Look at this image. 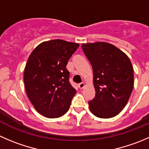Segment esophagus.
I'll list each match as a JSON object with an SVG mask.
<instances>
[{"label": "esophagus", "instance_id": "obj_1", "mask_svg": "<svg viewBox=\"0 0 149 149\" xmlns=\"http://www.w3.org/2000/svg\"><path fill=\"white\" fill-rule=\"evenodd\" d=\"M79 88H81H81H83L84 86H85V84L84 83V82H81V83H80L79 84Z\"/></svg>", "mask_w": 149, "mask_h": 149}]
</instances>
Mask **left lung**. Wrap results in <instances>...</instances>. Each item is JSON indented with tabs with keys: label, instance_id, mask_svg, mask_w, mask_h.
<instances>
[{
	"label": "left lung",
	"instance_id": "1",
	"mask_svg": "<svg viewBox=\"0 0 149 149\" xmlns=\"http://www.w3.org/2000/svg\"><path fill=\"white\" fill-rule=\"evenodd\" d=\"M92 66L95 97L88 102L95 116H116L127 104L133 88V68L128 57L109 43L82 44Z\"/></svg>",
	"mask_w": 149,
	"mask_h": 149
}]
</instances>
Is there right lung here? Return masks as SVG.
Listing matches in <instances>:
<instances>
[{"instance_id": "obj_1", "label": "right lung", "mask_w": 149, "mask_h": 149, "mask_svg": "<svg viewBox=\"0 0 149 149\" xmlns=\"http://www.w3.org/2000/svg\"><path fill=\"white\" fill-rule=\"evenodd\" d=\"M77 43L54 40L39 45L29 57L24 69L25 88L36 110L48 118L66 113L76 91L69 82L66 65Z\"/></svg>"}]
</instances>
